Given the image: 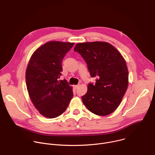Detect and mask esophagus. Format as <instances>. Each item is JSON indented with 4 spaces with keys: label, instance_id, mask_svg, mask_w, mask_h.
<instances>
[{
    "label": "esophagus",
    "instance_id": "esophagus-1",
    "mask_svg": "<svg viewBox=\"0 0 155 155\" xmlns=\"http://www.w3.org/2000/svg\"><path fill=\"white\" fill-rule=\"evenodd\" d=\"M73 87H74V89H77L78 87V85H74Z\"/></svg>",
    "mask_w": 155,
    "mask_h": 155
}]
</instances>
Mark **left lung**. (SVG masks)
Listing matches in <instances>:
<instances>
[{"label":"left lung","instance_id":"1","mask_svg":"<svg viewBox=\"0 0 155 155\" xmlns=\"http://www.w3.org/2000/svg\"><path fill=\"white\" fill-rule=\"evenodd\" d=\"M74 51L86 62L95 84L88 83L87 93L81 97L84 105L97 115L114 112L120 104L127 88L128 70L120 52L107 42L79 43Z\"/></svg>","mask_w":155,"mask_h":155}]
</instances>
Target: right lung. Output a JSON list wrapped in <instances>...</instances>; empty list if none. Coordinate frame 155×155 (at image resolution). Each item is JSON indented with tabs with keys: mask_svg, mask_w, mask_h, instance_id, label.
Returning <instances> with one entry per match:
<instances>
[{
	"mask_svg": "<svg viewBox=\"0 0 155 155\" xmlns=\"http://www.w3.org/2000/svg\"><path fill=\"white\" fill-rule=\"evenodd\" d=\"M74 43L49 41L32 54L26 72L30 98L40 114L48 118L59 117L73 97L72 87L65 79L59 80L62 62Z\"/></svg>",
	"mask_w": 155,
	"mask_h": 155,
	"instance_id": "obj_1",
	"label": "right lung"
}]
</instances>
